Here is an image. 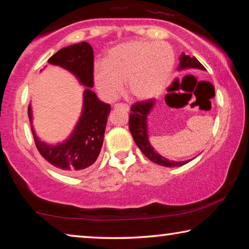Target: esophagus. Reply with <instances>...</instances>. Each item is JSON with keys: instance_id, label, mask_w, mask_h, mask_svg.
<instances>
[{"instance_id": "1", "label": "esophagus", "mask_w": 249, "mask_h": 249, "mask_svg": "<svg viewBox=\"0 0 249 249\" xmlns=\"http://www.w3.org/2000/svg\"><path fill=\"white\" fill-rule=\"evenodd\" d=\"M124 108L126 111H129V107L127 104H123V103H119V104H115V108Z\"/></svg>"}]
</instances>
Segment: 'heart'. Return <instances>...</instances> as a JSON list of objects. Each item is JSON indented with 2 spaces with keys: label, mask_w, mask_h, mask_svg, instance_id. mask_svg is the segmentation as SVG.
I'll return each instance as SVG.
<instances>
[{
  "label": "heart",
  "mask_w": 249,
  "mask_h": 249,
  "mask_svg": "<svg viewBox=\"0 0 249 249\" xmlns=\"http://www.w3.org/2000/svg\"><path fill=\"white\" fill-rule=\"evenodd\" d=\"M175 52L165 41L133 39L111 48L103 65H96L93 82L104 99L115 100L123 89L130 99L146 101L158 96L169 83Z\"/></svg>",
  "instance_id": "b5f03b06"
}]
</instances>
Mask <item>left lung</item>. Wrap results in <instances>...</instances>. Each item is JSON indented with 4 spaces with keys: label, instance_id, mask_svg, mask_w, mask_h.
Returning <instances> with one entry per match:
<instances>
[{
    "label": "left lung",
    "instance_id": "8db88e82",
    "mask_svg": "<svg viewBox=\"0 0 249 249\" xmlns=\"http://www.w3.org/2000/svg\"><path fill=\"white\" fill-rule=\"evenodd\" d=\"M188 69H199L202 71H205L204 67L201 65V62L197 60L196 57H189L183 53L179 58L178 71ZM156 102H157V101L155 99H150L144 101V102H138L130 107L132 113H130L129 115L128 123L130 134H132L135 142H136L138 148L142 150V153L153 162L158 163V165L163 167L183 166L189 161H191L192 159H195L196 157L189 160H184V161L169 160L163 157V156L159 155L150 144L148 135V116L150 114V112L154 109Z\"/></svg>",
    "mask_w": 249,
    "mask_h": 249
}]
</instances>
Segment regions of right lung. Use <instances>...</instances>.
I'll use <instances>...</instances> for the list:
<instances>
[{"label":"right lung","instance_id":"obj_1","mask_svg":"<svg viewBox=\"0 0 249 249\" xmlns=\"http://www.w3.org/2000/svg\"><path fill=\"white\" fill-rule=\"evenodd\" d=\"M93 49L83 43L62 48L48 59V64L70 72L83 86L82 109L73 129L66 140L56 144L41 141L33 125V107L28 105V119L34 141L40 155L49 163L71 175L80 174L93 165L102 148L109 104L102 102L91 90L93 88Z\"/></svg>","mask_w":249,"mask_h":249}]
</instances>
